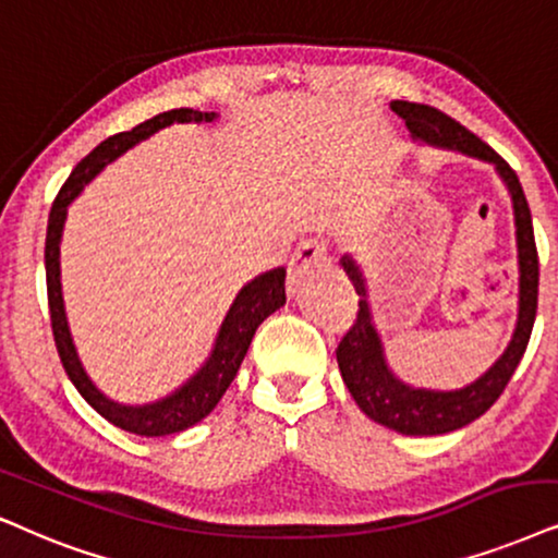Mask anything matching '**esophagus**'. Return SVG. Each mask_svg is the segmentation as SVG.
I'll use <instances>...</instances> for the list:
<instances>
[{"label": "esophagus", "instance_id": "34e87169", "mask_svg": "<svg viewBox=\"0 0 558 558\" xmlns=\"http://www.w3.org/2000/svg\"><path fill=\"white\" fill-rule=\"evenodd\" d=\"M324 265H327V246H324L319 239H306V242H301L299 250L293 252L291 265H288L291 283L301 280L308 270H319Z\"/></svg>", "mask_w": 558, "mask_h": 558}]
</instances>
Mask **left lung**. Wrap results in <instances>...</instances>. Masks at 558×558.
I'll return each instance as SVG.
<instances>
[{"label": "left lung", "mask_w": 558, "mask_h": 558, "mask_svg": "<svg viewBox=\"0 0 558 558\" xmlns=\"http://www.w3.org/2000/svg\"><path fill=\"white\" fill-rule=\"evenodd\" d=\"M391 110L407 123L409 133L417 144L433 146V149H446L463 154V157L478 159L492 165L502 178L507 193L512 201L514 216V244H518V322H514L512 337L507 342L502 355L486 368L482 376L463 389L435 391L420 389V386L404 384L397 373L389 368L386 361L380 331L373 322V312L368 303V280L350 255L340 259L348 278L361 295V312L352 324V329L342 337L337 348V363L344 386L355 399V404L378 425L397 429L401 435H446L461 429L482 414L499 399L505 391L507 380L512 378L520 357L525 355L527 340H531L535 308H538V252H535L533 218L527 208L523 185H520L514 169L499 157V154L486 146L482 138L474 136L446 112L429 108V105L393 100Z\"/></svg>", "instance_id": "8db88e82"}]
</instances>
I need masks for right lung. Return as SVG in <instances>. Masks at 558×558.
Returning <instances> with one entry per match:
<instances>
[{
    "label": "right lung",
    "mask_w": 558,
    "mask_h": 558,
    "mask_svg": "<svg viewBox=\"0 0 558 558\" xmlns=\"http://www.w3.org/2000/svg\"><path fill=\"white\" fill-rule=\"evenodd\" d=\"M216 118L218 112H201L190 108L167 110L154 116L151 121L136 125V129L105 138L97 149H92L87 157L74 167V172L69 174V180L63 182L59 195H56L51 216H48V312H51L53 340L63 363V371H66L69 380H72L76 391L82 393L84 401H87L97 414H102V417L112 422V425L133 435L161 437L182 433V429L197 425V422L214 412V407L221 401V397L231 386V380H234L257 327L286 303V267H275L270 272L257 275V278H252L250 283L236 293L234 303H231L227 316H223L221 327H218L216 342L208 352L206 363H203L180 389H174L172 393H167V397H161L157 401H149V404H121V401L105 397V393L95 386V380L87 376V371H84V365L80 361V352L74 348L72 329H69L66 322V308H63L61 293V234L63 223H66V210L74 203V197H80L82 190L87 187L110 161L123 157L125 151L133 149L141 141H146L172 123H214Z\"/></svg>",
    "instance_id": "add662e5"
}]
</instances>
